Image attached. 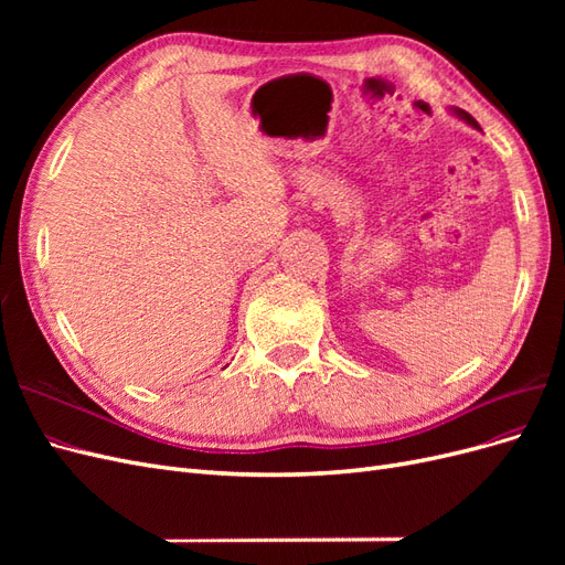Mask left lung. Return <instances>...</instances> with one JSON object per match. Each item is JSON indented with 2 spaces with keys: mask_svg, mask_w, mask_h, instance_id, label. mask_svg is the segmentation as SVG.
I'll list each match as a JSON object with an SVG mask.
<instances>
[{
  "mask_svg": "<svg viewBox=\"0 0 565 565\" xmlns=\"http://www.w3.org/2000/svg\"><path fill=\"white\" fill-rule=\"evenodd\" d=\"M455 113H457L461 119H465V122H469L471 127H478V122H476V119H473L469 113H465V110H455Z\"/></svg>",
  "mask_w": 565,
  "mask_h": 565,
  "instance_id": "obj_1",
  "label": "left lung"
}]
</instances>
